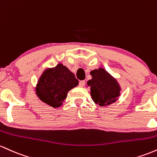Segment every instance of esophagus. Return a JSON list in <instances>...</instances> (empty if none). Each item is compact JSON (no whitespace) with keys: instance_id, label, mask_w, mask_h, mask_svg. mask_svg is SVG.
<instances>
[{"instance_id":"esophagus-1","label":"esophagus","mask_w":157,"mask_h":157,"mask_svg":"<svg viewBox=\"0 0 157 157\" xmlns=\"http://www.w3.org/2000/svg\"><path fill=\"white\" fill-rule=\"evenodd\" d=\"M78 85H79V87H83L85 85V81H80V82H79Z\"/></svg>"}]
</instances>
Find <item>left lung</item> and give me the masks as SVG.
<instances>
[{"label":"left lung","mask_w":157,"mask_h":157,"mask_svg":"<svg viewBox=\"0 0 157 157\" xmlns=\"http://www.w3.org/2000/svg\"><path fill=\"white\" fill-rule=\"evenodd\" d=\"M92 79L87 82L90 94L95 103L105 106L113 103L120 95L121 88L117 81L103 68L90 72Z\"/></svg>","instance_id":"8db88e82"}]
</instances>
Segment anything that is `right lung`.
Here are the masks:
<instances>
[{
    "label": "right lung",
    "instance_id": "right-lung-1",
    "mask_svg": "<svg viewBox=\"0 0 157 157\" xmlns=\"http://www.w3.org/2000/svg\"><path fill=\"white\" fill-rule=\"evenodd\" d=\"M78 84L75 75L67 67L59 64L42 73L36 88V94L42 101L56 108L62 105L68 91Z\"/></svg>",
    "mask_w": 157,
    "mask_h": 157
}]
</instances>
